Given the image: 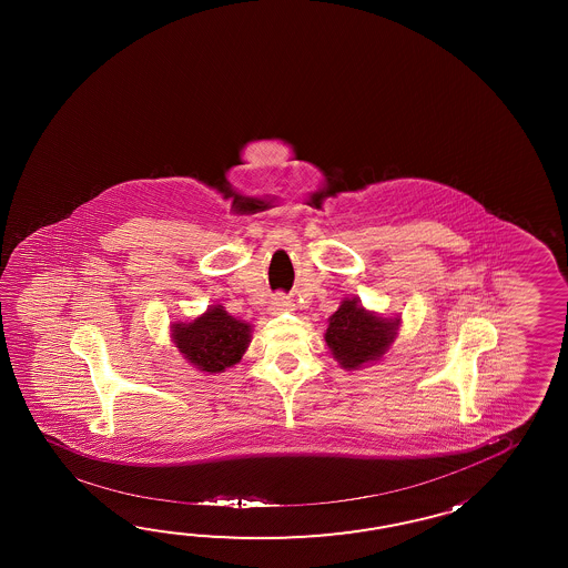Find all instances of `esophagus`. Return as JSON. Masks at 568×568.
<instances>
[{
  "label": "esophagus",
  "mask_w": 568,
  "mask_h": 568,
  "mask_svg": "<svg viewBox=\"0 0 568 568\" xmlns=\"http://www.w3.org/2000/svg\"><path fill=\"white\" fill-rule=\"evenodd\" d=\"M290 306H292V301H290V296H286L284 292H276V294L272 296V301H270V313H284V311H290Z\"/></svg>",
  "instance_id": "1"
}]
</instances>
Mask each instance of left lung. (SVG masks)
<instances>
[{
	"label": "left lung",
	"instance_id": "obj_1",
	"mask_svg": "<svg viewBox=\"0 0 568 568\" xmlns=\"http://www.w3.org/2000/svg\"><path fill=\"white\" fill-rule=\"evenodd\" d=\"M399 318H384L365 311L357 298H345L328 318L325 341L333 357L345 369H359L389 349L398 335Z\"/></svg>",
	"mask_w": 568,
	"mask_h": 568
}]
</instances>
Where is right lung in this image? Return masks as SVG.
<instances>
[{
	"label": "right lung",
	"instance_id": "add662e5",
	"mask_svg": "<svg viewBox=\"0 0 568 568\" xmlns=\"http://www.w3.org/2000/svg\"><path fill=\"white\" fill-rule=\"evenodd\" d=\"M172 341L196 369L221 374L242 359L252 341V326L233 318L221 304H215L193 323H174Z\"/></svg>",
	"mask_w": 568,
	"mask_h": 568
}]
</instances>
